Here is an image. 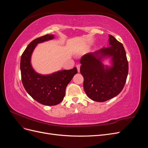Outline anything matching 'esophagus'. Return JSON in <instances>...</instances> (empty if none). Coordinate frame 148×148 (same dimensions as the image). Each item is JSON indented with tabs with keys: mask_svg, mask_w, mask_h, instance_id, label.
Segmentation results:
<instances>
[{
	"mask_svg": "<svg viewBox=\"0 0 148 148\" xmlns=\"http://www.w3.org/2000/svg\"><path fill=\"white\" fill-rule=\"evenodd\" d=\"M77 68L78 72H79V70H80V66H79V65H77Z\"/></svg>",
	"mask_w": 148,
	"mask_h": 148,
	"instance_id": "obj_1",
	"label": "esophagus"
}]
</instances>
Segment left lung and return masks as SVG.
Returning <instances> with one entry per match:
<instances>
[{
  "label": "left lung",
  "instance_id": "left-lung-1",
  "mask_svg": "<svg viewBox=\"0 0 148 148\" xmlns=\"http://www.w3.org/2000/svg\"><path fill=\"white\" fill-rule=\"evenodd\" d=\"M109 46L84 55L80 59L83 88L92 101L104 102L122 91L128 73V64L123 44L109 35ZM110 58V66L103 60Z\"/></svg>",
  "mask_w": 148,
  "mask_h": 148
}]
</instances>
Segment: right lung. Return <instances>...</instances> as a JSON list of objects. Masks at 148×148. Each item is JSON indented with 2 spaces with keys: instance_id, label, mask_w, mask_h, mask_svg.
<instances>
[{
  "instance_id": "right-lung-1",
  "label": "right lung",
  "mask_w": 148,
  "mask_h": 148,
  "mask_svg": "<svg viewBox=\"0 0 148 148\" xmlns=\"http://www.w3.org/2000/svg\"><path fill=\"white\" fill-rule=\"evenodd\" d=\"M53 34H46L31 41L21 57L20 70L23 86L29 95L40 104H59L64 99L66 86L77 73V69L63 70L49 75L37 73L31 63V56L37 44L52 40Z\"/></svg>"
}]
</instances>
